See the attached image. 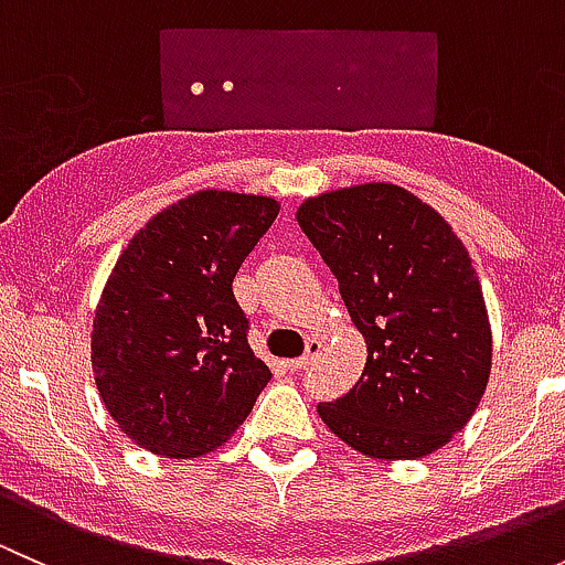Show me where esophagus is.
Returning <instances> with one entry per match:
<instances>
[{
    "label": "esophagus",
    "instance_id": "1",
    "mask_svg": "<svg viewBox=\"0 0 565 565\" xmlns=\"http://www.w3.org/2000/svg\"><path fill=\"white\" fill-rule=\"evenodd\" d=\"M322 352V341L319 339H311L309 344H306V355L295 358V361H287V369L289 372H300V369H306L309 363H315V358Z\"/></svg>",
    "mask_w": 565,
    "mask_h": 565
}]
</instances>
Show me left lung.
<instances>
[{
    "label": "left lung",
    "mask_w": 565,
    "mask_h": 565,
    "mask_svg": "<svg viewBox=\"0 0 565 565\" xmlns=\"http://www.w3.org/2000/svg\"><path fill=\"white\" fill-rule=\"evenodd\" d=\"M298 224L339 278L366 339L361 380L317 413L372 459L437 451L476 413L492 372V328L470 254L448 221L391 182L306 199Z\"/></svg>",
    "instance_id": "left-lung-1"
}]
</instances>
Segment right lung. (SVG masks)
Listing matches in <instances>:
<instances>
[{
  "instance_id": "1",
  "label": "right lung",
  "mask_w": 565,
  "mask_h": 565,
  "mask_svg": "<svg viewBox=\"0 0 565 565\" xmlns=\"http://www.w3.org/2000/svg\"><path fill=\"white\" fill-rule=\"evenodd\" d=\"M278 210L207 188L152 215L119 254L95 309L93 372L108 415L145 451H213L270 383L232 281Z\"/></svg>"
}]
</instances>
